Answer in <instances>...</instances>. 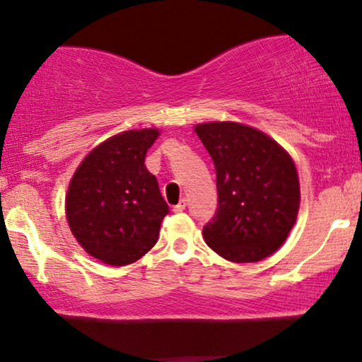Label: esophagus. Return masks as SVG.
Here are the masks:
<instances>
[{
  "label": "esophagus",
  "mask_w": 362,
  "mask_h": 362,
  "mask_svg": "<svg viewBox=\"0 0 362 362\" xmlns=\"http://www.w3.org/2000/svg\"><path fill=\"white\" fill-rule=\"evenodd\" d=\"M185 206H187L185 199H182V201H180V202H178V204H177V206H173V207H172V211H173V213H182V211H184V209H185Z\"/></svg>",
  "instance_id": "obj_1"
}]
</instances>
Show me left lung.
<instances>
[{"label":"left lung","mask_w":362,"mask_h":362,"mask_svg":"<svg viewBox=\"0 0 362 362\" xmlns=\"http://www.w3.org/2000/svg\"><path fill=\"white\" fill-rule=\"evenodd\" d=\"M216 168L218 209L204 224L206 243L230 262H259L288 238L300 209L293 160L264 132L236 122L199 124Z\"/></svg>","instance_id":"8db88e82"}]
</instances>
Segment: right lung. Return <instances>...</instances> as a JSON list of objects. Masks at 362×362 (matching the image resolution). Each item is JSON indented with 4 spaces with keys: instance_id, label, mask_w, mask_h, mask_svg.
<instances>
[{
    "instance_id": "add662e5",
    "label": "right lung",
    "mask_w": 362,
    "mask_h": 362,
    "mask_svg": "<svg viewBox=\"0 0 362 362\" xmlns=\"http://www.w3.org/2000/svg\"><path fill=\"white\" fill-rule=\"evenodd\" d=\"M156 129L126 131L90 153L71 178L66 216L74 238L95 259L127 265L153 248L168 206L144 165Z\"/></svg>"
}]
</instances>
